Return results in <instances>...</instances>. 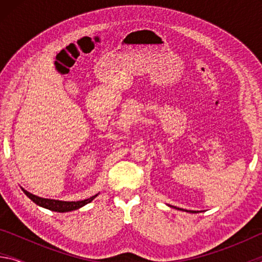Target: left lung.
<instances>
[{
	"mask_svg": "<svg viewBox=\"0 0 262 262\" xmlns=\"http://www.w3.org/2000/svg\"><path fill=\"white\" fill-rule=\"evenodd\" d=\"M181 210V209H180ZM189 212H198V211H194V210H189Z\"/></svg>",
	"mask_w": 262,
	"mask_h": 262,
	"instance_id": "1",
	"label": "left lung"
}]
</instances>
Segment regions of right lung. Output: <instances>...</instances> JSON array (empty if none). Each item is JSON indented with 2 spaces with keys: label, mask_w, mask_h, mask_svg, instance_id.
Here are the masks:
<instances>
[{
  "label": "right lung",
  "mask_w": 262,
  "mask_h": 262,
  "mask_svg": "<svg viewBox=\"0 0 262 262\" xmlns=\"http://www.w3.org/2000/svg\"><path fill=\"white\" fill-rule=\"evenodd\" d=\"M23 189V188H21ZM23 192L26 194V196L30 198L34 203H37L38 206L46 208V209H50L53 211H57V212H66V211H72V210H76L78 208H81L83 206H85L86 203L91 202L97 196V194L91 196L90 199H86V200H82V201H59V200H51V199H42L39 196H35V195L29 193L28 190L23 189Z\"/></svg>",
  "instance_id": "right-lung-1"
}]
</instances>
